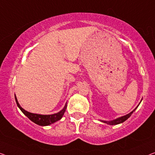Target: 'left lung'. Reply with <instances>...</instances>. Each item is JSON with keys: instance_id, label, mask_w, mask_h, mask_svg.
Returning a JSON list of instances; mask_svg holds the SVG:
<instances>
[{"instance_id": "left-lung-1", "label": "left lung", "mask_w": 155, "mask_h": 155, "mask_svg": "<svg viewBox=\"0 0 155 155\" xmlns=\"http://www.w3.org/2000/svg\"><path fill=\"white\" fill-rule=\"evenodd\" d=\"M143 100V99H142ZM142 100H141V101H142ZM141 101L140 102V103L138 104V105L136 107V108L134 109V110L132 111V112H130V113H128V114H126L124 115V116H122L121 117H119V118H117L114 119V120H111V121H104V120H100L101 122H103V123H105L107 124H109V125H117V124H121L123 123V122L125 121L126 120H127V119L129 118V117L131 116V114H133V112H135V110H136L137 108H138V107L139 106V104H140Z\"/></svg>"}]
</instances>
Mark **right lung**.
I'll return each mask as SVG.
<instances>
[{
    "mask_svg": "<svg viewBox=\"0 0 155 155\" xmlns=\"http://www.w3.org/2000/svg\"><path fill=\"white\" fill-rule=\"evenodd\" d=\"M15 100H16V103L18 106V107L20 109V110L23 112V114L27 116L28 118H29L31 121H33L34 123L38 124L39 126H48L51 125V124L55 123V122L60 120L62 119L63 115H64V113L65 112L67 109V103L65 104L64 107H63L62 110H61L60 112L58 113H55V114H34V113H31L29 112H27L25 110L21 107L20 104H19L18 101H17L16 95H15Z\"/></svg>",
    "mask_w": 155,
    "mask_h": 155,
    "instance_id": "1",
    "label": "right lung"
}]
</instances>
